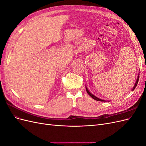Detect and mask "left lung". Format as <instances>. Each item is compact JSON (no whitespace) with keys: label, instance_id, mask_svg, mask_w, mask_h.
I'll return each instance as SVG.
<instances>
[{"label":"left lung","instance_id":"obj_1","mask_svg":"<svg viewBox=\"0 0 146 146\" xmlns=\"http://www.w3.org/2000/svg\"><path fill=\"white\" fill-rule=\"evenodd\" d=\"M139 74H138V78H137V80H136V83H135V86H133V89H132V91H133L134 90H135V88H136V86H137V84H138V80H139ZM86 91H87V92H88V94H89L91 98H92V99H94V100H98V101H101V102H105V100H102V99H99L98 98H97V97H96L95 96H94L93 94H91V92L88 91V88H86Z\"/></svg>","mask_w":146,"mask_h":146}]
</instances>
